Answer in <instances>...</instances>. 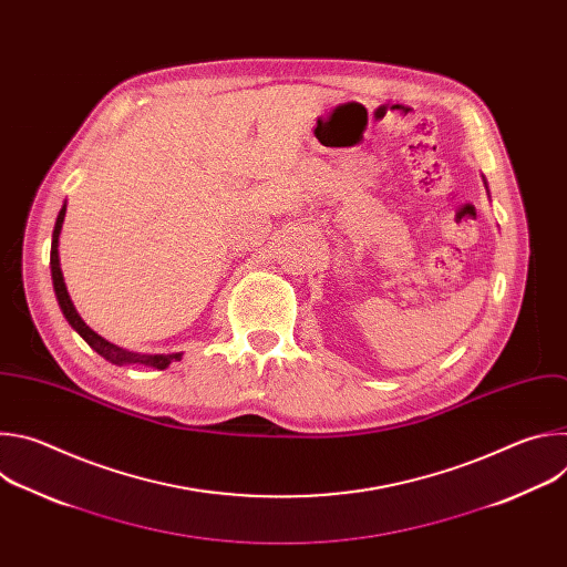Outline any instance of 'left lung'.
Returning a JSON list of instances; mask_svg holds the SVG:
<instances>
[{"instance_id":"left-lung-1","label":"left lung","mask_w":567,"mask_h":567,"mask_svg":"<svg viewBox=\"0 0 567 567\" xmlns=\"http://www.w3.org/2000/svg\"><path fill=\"white\" fill-rule=\"evenodd\" d=\"M484 186H487V182H484Z\"/></svg>"}]
</instances>
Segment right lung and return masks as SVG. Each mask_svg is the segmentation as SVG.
<instances>
[{
    "instance_id": "1",
    "label": "right lung",
    "mask_w": 567,
    "mask_h": 567,
    "mask_svg": "<svg viewBox=\"0 0 567 567\" xmlns=\"http://www.w3.org/2000/svg\"><path fill=\"white\" fill-rule=\"evenodd\" d=\"M64 213H66V204L60 208L58 213V219H55V226H53V237H51V278H53V289H55V298H58V305L64 313V318L69 320V326L83 337L87 341V346L92 350H96L103 359L116 363V365H125V363H136V365H150V368H156V370H166L173 361H179L182 354H141V352H130V350H123L110 341H105L103 337H99L87 322L78 316L69 293H66V285H64V278H62V269H60V258H58V237H60V230H62V221H64Z\"/></svg>"
}]
</instances>
